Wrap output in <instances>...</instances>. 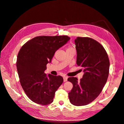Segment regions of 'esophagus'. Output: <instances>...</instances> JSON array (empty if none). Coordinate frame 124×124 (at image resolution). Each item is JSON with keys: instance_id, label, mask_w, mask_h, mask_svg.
<instances>
[{"instance_id": "obj_1", "label": "esophagus", "mask_w": 124, "mask_h": 124, "mask_svg": "<svg viewBox=\"0 0 124 124\" xmlns=\"http://www.w3.org/2000/svg\"><path fill=\"white\" fill-rule=\"evenodd\" d=\"M67 79H68V77L65 76L64 77H63V81H64V82L67 81Z\"/></svg>"}]
</instances>
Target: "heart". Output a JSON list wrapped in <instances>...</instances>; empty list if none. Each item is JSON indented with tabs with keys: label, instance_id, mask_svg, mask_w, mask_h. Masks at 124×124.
Listing matches in <instances>:
<instances>
[{
	"label": "heart",
	"instance_id": "1",
	"mask_svg": "<svg viewBox=\"0 0 124 124\" xmlns=\"http://www.w3.org/2000/svg\"><path fill=\"white\" fill-rule=\"evenodd\" d=\"M72 48H72V47H69L68 48V49H67V50H69V49H72Z\"/></svg>",
	"mask_w": 124,
	"mask_h": 124
}]
</instances>
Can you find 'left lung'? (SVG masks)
I'll return each instance as SVG.
<instances>
[{
	"label": "left lung",
	"instance_id": "obj_1",
	"mask_svg": "<svg viewBox=\"0 0 124 124\" xmlns=\"http://www.w3.org/2000/svg\"><path fill=\"white\" fill-rule=\"evenodd\" d=\"M74 42L77 65L83 67L84 73L80 81L76 77L68 78L73 84L68 94L71 104L82 106L92 102L102 91L108 76L110 62L104 47L95 40L78 37Z\"/></svg>",
	"mask_w": 124,
	"mask_h": 124
}]
</instances>
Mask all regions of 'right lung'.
I'll use <instances>...</instances> for the list:
<instances>
[{"label":"right lung","mask_w":124,"mask_h":124,"mask_svg":"<svg viewBox=\"0 0 124 124\" xmlns=\"http://www.w3.org/2000/svg\"><path fill=\"white\" fill-rule=\"evenodd\" d=\"M67 36H38L24 44L17 56L16 67L21 85L33 102L47 105L63 82L62 77L44 73L55 52L70 40Z\"/></svg>","instance_id":"obj_1"}]
</instances>
